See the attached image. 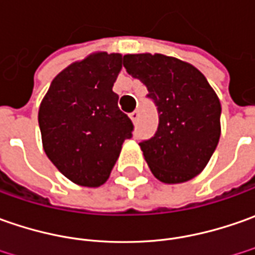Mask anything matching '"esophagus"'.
<instances>
[{
  "label": "esophagus",
  "mask_w": 255,
  "mask_h": 255,
  "mask_svg": "<svg viewBox=\"0 0 255 255\" xmlns=\"http://www.w3.org/2000/svg\"><path fill=\"white\" fill-rule=\"evenodd\" d=\"M129 119L132 120V123H134V124H136V123H138V120H139V113H138V111H132V113L129 114Z\"/></svg>",
  "instance_id": "34e87169"
}]
</instances>
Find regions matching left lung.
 I'll return each instance as SVG.
<instances>
[{"label":"left lung","mask_w":255,"mask_h":255,"mask_svg":"<svg viewBox=\"0 0 255 255\" xmlns=\"http://www.w3.org/2000/svg\"><path fill=\"white\" fill-rule=\"evenodd\" d=\"M128 75L141 80L154 101L159 124L139 142L151 172L163 183H182L205 169L220 138L222 106L195 66L161 53L126 55Z\"/></svg>","instance_id":"left-lung-1"}]
</instances>
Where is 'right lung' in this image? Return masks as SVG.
<instances>
[{"label":"right lung","instance_id":"obj_1","mask_svg":"<svg viewBox=\"0 0 255 255\" xmlns=\"http://www.w3.org/2000/svg\"><path fill=\"white\" fill-rule=\"evenodd\" d=\"M123 55L96 52L52 80L38 121L43 149L67 179L97 188L110 176L132 123L113 92Z\"/></svg>","mask_w":255,"mask_h":255}]
</instances>
